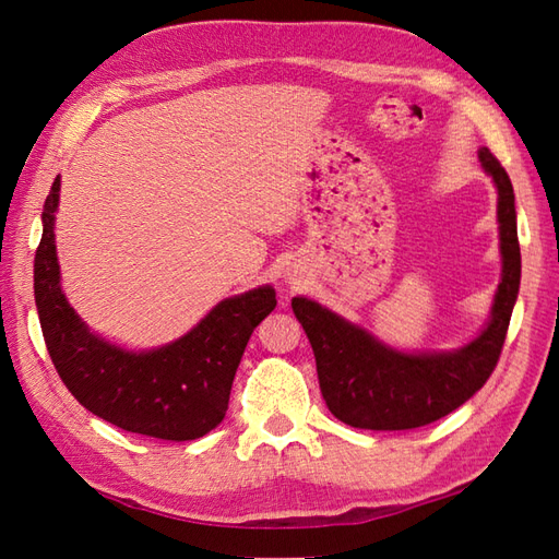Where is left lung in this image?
<instances>
[{"label":"left lung","mask_w":559,"mask_h":559,"mask_svg":"<svg viewBox=\"0 0 559 559\" xmlns=\"http://www.w3.org/2000/svg\"><path fill=\"white\" fill-rule=\"evenodd\" d=\"M478 156L499 191L503 270L492 319L476 341L456 352L403 354L314 300H292L314 352L321 396L349 427L403 431L431 425L466 403L497 368L520 289V245L513 183L492 151L480 148Z\"/></svg>","instance_id":"8db88e82"}]
</instances>
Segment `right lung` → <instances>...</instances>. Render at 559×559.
<instances>
[{"mask_svg": "<svg viewBox=\"0 0 559 559\" xmlns=\"http://www.w3.org/2000/svg\"><path fill=\"white\" fill-rule=\"evenodd\" d=\"M58 198L60 177L41 212L35 300L46 349L64 386L93 415L160 441H195L222 425L249 337L277 306L273 286L222 300L179 341L154 352L116 347L88 331L60 289Z\"/></svg>", "mask_w": 559, "mask_h": 559, "instance_id": "obj_1", "label": "right lung"}]
</instances>
